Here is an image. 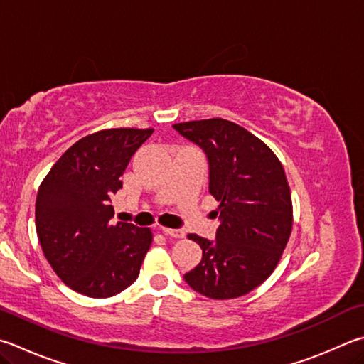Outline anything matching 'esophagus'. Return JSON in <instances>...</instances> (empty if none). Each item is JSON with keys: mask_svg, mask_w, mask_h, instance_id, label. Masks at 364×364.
<instances>
[{"mask_svg": "<svg viewBox=\"0 0 364 364\" xmlns=\"http://www.w3.org/2000/svg\"><path fill=\"white\" fill-rule=\"evenodd\" d=\"M162 232L168 237H173V239H183L184 230L181 229H170V228H162Z\"/></svg>", "mask_w": 364, "mask_h": 364, "instance_id": "1", "label": "esophagus"}]
</instances>
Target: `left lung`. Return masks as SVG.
I'll return each mask as SVG.
<instances>
[{"instance_id": "1", "label": "left lung", "mask_w": 364, "mask_h": 364, "mask_svg": "<svg viewBox=\"0 0 364 364\" xmlns=\"http://www.w3.org/2000/svg\"><path fill=\"white\" fill-rule=\"evenodd\" d=\"M178 134L205 151L210 194L220 202L211 242L189 234L202 261L184 274L194 291L234 299L259 287L279 264L293 229V203L279 157L266 143L226 119L175 124Z\"/></svg>"}]
</instances>
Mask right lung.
Returning <instances> with one entry per match:
<instances>
[{
	"mask_svg": "<svg viewBox=\"0 0 364 364\" xmlns=\"http://www.w3.org/2000/svg\"><path fill=\"white\" fill-rule=\"evenodd\" d=\"M154 129H107L62 154L36 197V232L54 272L89 297H111L138 279L153 242L149 228L113 224L111 196Z\"/></svg>",
	"mask_w": 364,
	"mask_h": 364,
	"instance_id": "obj_1",
	"label": "right lung"
}]
</instances>
